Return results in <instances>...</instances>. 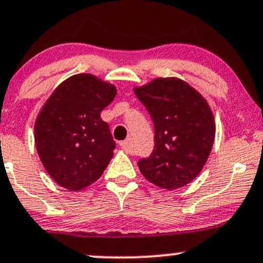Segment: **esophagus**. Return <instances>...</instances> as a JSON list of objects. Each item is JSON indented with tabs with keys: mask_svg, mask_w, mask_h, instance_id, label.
<instances>
[{
	"mask_svg": "<svg viewBox=\"0 0 263 263\" xmlns=\"http://www.w3.org/2000/svg\"><path fill=\"white\" fill-rule=\"evenodd\" d=\"M120 146L124 151H127V153H131L132 147H134V142H132V139H127L122 141V142H120Z\"/></svg>",
	"mask_w": 263,
	"mask_h": 263,
	"instance_id": "1",
	"label": "esophagus"
}]
</instances>
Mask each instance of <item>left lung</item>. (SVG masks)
I'll list each match as a JSON object with an SVG mask.
<instances>
[{
  "instance_id": "8db88e82",
  "label": "left lung",
  "mask_w": 263,
  "mask_h": 263,
  "mask_svg": "<svg viewBox=\"0 0 263 263\" xmlns=\"http://www.w3.org/2000/svg\"><path fill=\"white\" fill-rule=\"evenodd\" d=\"M134 90L155 127L154 151L140 160V171L162 189L185 186L204 167L214 142V116L208 102L179 78H156Z\"/></svg>"
}]
</instances>
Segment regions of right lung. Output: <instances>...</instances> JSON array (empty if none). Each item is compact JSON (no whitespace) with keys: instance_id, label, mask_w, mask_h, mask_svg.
I'll list each match as a JSON object with an SVG mask.
<instances>
[{"instance_id":"1","label":"right lung","mask_w":263,"mask_h":263,"mask_svg":"<svg viewBox=\"0 0 263 263\" xmlns=\"http://www.w3.org/2000/svg\"><path fill=\"white\" fill-rule=\"evenodd\" d=\"M117 95L113 84L88 73L65 79L49 97L35 122V146L50 178L78 192L98 180L116 142L101 112Z\"/></svg>"}]
</instances>
